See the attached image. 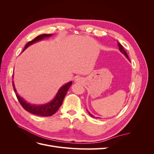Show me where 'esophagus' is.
Instances as JSON below:
<instances>
[{
    "mask_svg": "<svg viewBox=\"0 0 154 154\" xmlns=\"http://www.w3.org/2000/svg\"><path fill=\"white\" fill-rule=\"evenodd\" d=\"M74 81H75V82H76V83H81V82H82V78L78 77V78H76Z\"/></svg>",
    "mask_w": 154,
    "mask_h": 154,
    "instance_id": "34e87169",
    "label": "esophagus"
}]
</instances>
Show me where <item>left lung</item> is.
<instances>
[{
  "label": "left lung",
  "instance_id": "obj_1",
  "mask_svg": "<svg viewBox=\"0 0 154 154\" xmlns=\"http://www.w3.org/2000/svg\"><path fill=\"white\" fill-rule=\"evenodd\" d=\"M118 48H119V51H121V53H123L126 57H127V58L130 61V60H129V58H128V54H127V52H126V51H125V49H124V48H123V45L121 44L119 42H118ZM87 112H88V114H89L91 117H92V118H94V116H93L92 114H91L89 112H88V110H87Z\"/></svg>",
  "mask_w": 154,
  "mask_h": 154
}]
</instances>
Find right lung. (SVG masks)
<instances>
[{
	"instance_id": "add662e5",
	"label": "right lung",
	"mask_w": 154,
	"mask_h": 154,
	"mask_svg": "<svg viewBox=\"0 0 154 154\" xmlns=\"http://www.w3.org/2000/svg\"><path fill=\"white\" fill-rule=\"evenodd\" d=\"M53 34H42L36 36L35 38L29 42H27L23 51L26 50L31 44L37 42L38 41L42 40L45 38H48V37H50ZM12 83H13V87L14 88V91H15L17 99L18 101L20 102V103L21 104L23 108H24L26 111L29 112L31 114H33L37 116H44V117H48V116H52L54 113L57 112V110L60 108V106L62 105L64 97L66 96L69 88L71 86L72 82V81L69 82V83H66V84H65L64 85L60 87L57 92V94H56L53 100H51L50 102H49V103L42 104V105H35V104H31L29 103H27L24 98H22V97H20L18 94L16 88L15 87V85H14L13 81Z\"/></svg>"
}]
</instances>
